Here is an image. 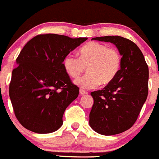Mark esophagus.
Returning a JSON list of instances; mask_svg holds the SVG:
<instances>
[{"label":"esophagus","instance_id":"obj_1","mask_svg":"<svg viewBox=\"0 0 159 159\" xmlns=\"http://www.w3.org/2000/svg\"><path fill=\"white\" fill-rule=\"evenodd\" d=\"M80 94L81 95H86L88 94V92H86L85 90H83V89H80Z\"/></svg>","mask_w":159,"mask_h":159}]
</instances>
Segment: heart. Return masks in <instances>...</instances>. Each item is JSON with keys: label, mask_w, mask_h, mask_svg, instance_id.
Instances as JSON below:
<instances>
[{"label": "heart", "mask_w": 159, "mask_h": 159, "mask_svg": "<svg viewBox=\"0 0 159 159\" xmlns=\"http://www.w3.org/2000/svg\"><path fill=\"white\" fill-rule=\"evenodd\" d=\"M79 57L67 55L63 59V67L67 75L76 78L87 66L86 75L75 81L83 89H92L102 84L111 82L121 69V56L114 47L92 41L83 45L78 52Z\"/></svg>", "instance_id": "1"}]
</instances>
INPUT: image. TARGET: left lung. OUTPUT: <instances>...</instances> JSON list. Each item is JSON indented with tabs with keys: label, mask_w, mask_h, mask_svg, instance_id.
<instances>
[{
	"label": "left lung",
	"mask_w": 159,
	"mask_h": 159,
	"mask_svg": "<svg viewBox=\"0 0 159 159\" xmlns=\"http://www.w3.org/2000/svg\"><path fill=\"white\" fill-rule=\"evenodd\" d=\"M92 40L112 43L122 57L121 69L114 80L103 89L91 93L94 103L89 125L100 134H118L133 126L146 101L148 66L139 47L127 38L105 36Z\"/></svg>",
	"instance_id": "8db88e82"
}]
</instances>
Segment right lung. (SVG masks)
<instances>
[{
	"label": "right lung",
	"mask_w": 159,
	"mask_h": 159,
	"mask_svg": "<svg viewBox=\"0 0 159 159\" xmlns=\"http://www.w3.org/2000/svg\"><path fill=\"white\" fill-rule=\"evenodd\" d=\"M87 39L45 34L25 44L11 74L9 96L16 118L26 129L49 133L61 127L65 110L79 94L63 59Z\"/></svg>",
	"instance_id": "obj_1"
}]
</instances>
